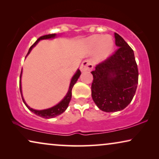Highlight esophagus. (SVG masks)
<instances>
[{"instance_id":"1","label":"esophagus","mask_w":159,"mask_h":159,"mask_svg":"<svg viewBox=\"0 0 159 159\" xmlns=\"http://www.w3.org/2000/svg\"><path fill=\"white\" fill-rule=\"evenodd\" d=\"M93 68V65L92 62L89 60H84L83 62L82 63L81 66H80V70L81 71H90Z\"/></svg>"}]
</instances>
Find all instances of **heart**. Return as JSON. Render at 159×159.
Instances as JSON below:
<instances>
[{
	"label": "heart",
	"instance_id": "1",
	"mask_svg": "<svg viewBox=\"0 0 159 159\" xmlns=\"http://www.w3.org/2000/svg\"><path fill=\"white\" fill-rule=\"evenodd\" d=\"M88 46L92 49L98 48L99 52L102 56H107L111 52L114 47V42L111 37L94 35L90 37L87 40Z\"/></svg>",
	"mask_w": 159,
	"mask_h": 159
}]
</instances>
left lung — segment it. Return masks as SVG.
<instances>
[{
	"instance_id": "obj_1",
	"label": "left lung",
	"mask_w": 159,
	"mask_h": 159,
	"mask_svg": "<svg viewBox=\"0 0 159 159\" xmlns=\"http://www.w3.org/2000/svg\"><path fill=\"white\" fill-rule=\"evenodd\" d=\"M118 48L91 71L93 101L105 112L123 110L131 103L138 83V69L133 50L117 33Z\"/></svg>"
}]
</instances>
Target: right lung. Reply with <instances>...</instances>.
I'll return each instance as SVG.
<instances>
[{
    "label": "right lung",
    "mask_w": 159,
    "mask_h": 159,
    "mask_svg": "<svg viewBox=\"0 0 159 159\" xmlns=\"http://www.w3.org/2000/svg\"><path fill=\"white\" fill-rule=\"evenodd\" d=\"M56 34H46V35H43L40 38H39L38 40H36V42L34 43L33 45H32L31 47L30 48L29 51L27 54V56L30 53L31 50L32 49V48L35 46V45L38 44V43L39 41L41 40H45V39H51V38H55ZM21 73H22V70L21 71V75H20V80H19V88H20V92H21V98H22L23 102L25 104V106L28 108V109L30 111H31L32 112H33L34 114H35L38 116L43 117V118L45 119H51V118H53V117H56L58 116V115L61 114L63 112H64L66 109L68 107L69 102L71 101V90H72V88L76 82H77L78 78L80 77V75H81V71H80V69H77V72L75 74V75L73 76L72 78H71V82H70V85H69V89L68 90V93H66V96L64 97V98L62 100L60 103H58L57 105H56L55 106H53V107L48 108V109H44V110H35L33 109V108H30L29 106L26 103V102L25 101V100L23 98L22 96V93H21Z\"/></svg>",
    "instance_id": "right-lung-1"
}]
</instances>
